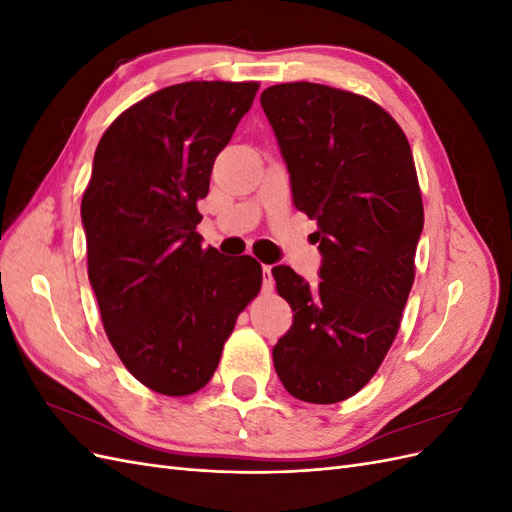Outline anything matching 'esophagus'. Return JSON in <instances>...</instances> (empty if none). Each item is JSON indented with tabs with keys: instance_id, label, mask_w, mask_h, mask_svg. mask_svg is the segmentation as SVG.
I'll use <instances>...</instances> for the list:
<instances>
[{
	"instance_id": "1",
	"label": "esophagus",
	"mask_w": 512,
	"mask_h": 512,
	"mask_svg": "<svg viewBox=\"0 0 512 512\" xmlns=\"http://www.w3.org/2000/svg\"><path fill=\"white\" fill-rule=\"evenodd\" d=\"M273 275H271V267H262V290L265 292H271L273 290Z\"/></svg>"
}]
</instances>
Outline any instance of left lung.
<instances>
[{"label":"left lung","mask_w":512,"mask_h":512,"mask_svg":"<svg viewBox=\"0 0 512 512\" xmlns=\"http://www.w3.org/2000/svg\"><path fill=\"white\" fill-rule=\"evenodd\" d=\"M294 207L318 222L320 282L273 267L292 327L273 348L284 389L337 404L376 374L399 331L423 232L410 143L369 98L318 83L262 91Z\"/></svg>","instance_id":"1"}]
</instances>
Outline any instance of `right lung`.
Instances as JSON below:
<instances>
[{"instance_id": "1", "label": "right lung", "mask_w": 512, "mask_h": 512, "mask_svg": "<svg viewBox=\"0 0 512 512\" xmlns=\"http://www.w3.org/2000/svg\"><path fill=\"white\" fill-rule=\"evenodd\" d=\"M258 87H164L123 111L96 149L81 203L89 282L121 363L162 395L203 389L262 286L252 256L203 250L196 232L213 162Z\"/></svg>"}]
</instances>
